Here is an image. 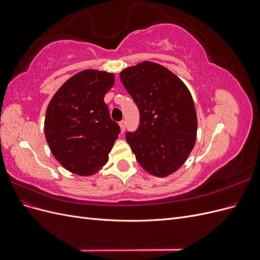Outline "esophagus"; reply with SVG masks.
I'll return each mask as SVG.
<instances>
[{"label": "esophagus", "instance_id": "1", "mask_svg": "<svg viewBox=\"0 0 260 260\" xmlns=\"http://www.w3.org/2000/svg\"><path fill=\"white\" fill-rule=\"evenodd\" d=\"M119 127H120V130H121V133H123L124 129H125V121L124 120H121L119 122Z\"/></svg>", "mask_w": 260, "mask_h": 260}]
</instances>
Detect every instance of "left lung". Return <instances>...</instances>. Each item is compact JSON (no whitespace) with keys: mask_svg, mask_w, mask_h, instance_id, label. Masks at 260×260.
<instances>
[{"mask_svg":"<svg viewBox=\"0 0 260 260\" xmlns=\"http://www.w3.org/2000/svg\"><path fill=\"white\" fill-rule=\"evenodd\" d=\"M120 80L140 111L138 130L125 136L138 162L155 177L175 174L196 142L190 90L168 68L148 60L124 68Z\"/></svg>","mask_w":260,"mask_h":260,"instance_id":"obj_1","label":"left lung"}]
</instances>
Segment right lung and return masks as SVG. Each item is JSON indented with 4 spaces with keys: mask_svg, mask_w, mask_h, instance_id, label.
<instances>
[{
    "mask_svg": "<svg viewBox=\"0 0 260 260\" xmlns=\"http://www.w3.org/2000/svg\"><path fill=\"white\" fill-rule=\"evenodd\" d=\"M114 83L113 73L84 69L60 86L46 108V142L56 160L73 174L92 176L108 161L120 132L104 102Z\"/></svg>",
    "mask_w": 260,
    "mask_h": 260,
    "instance_id": "add662e5",
    "label": "right lung"
}]
</instances>
